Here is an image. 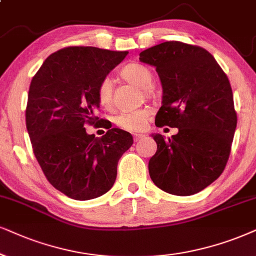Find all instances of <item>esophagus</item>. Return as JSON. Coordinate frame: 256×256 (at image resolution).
<instances>
[{
  "mask_svg": "<svg viewBox=\"0 0 256 256\" xmlns=\"http://www.w3.org/2000/svg\"><path fill=\"white\" fill-rule=\"evenodd\" d=\"M144 138H145V134H134V142H138V140H140V139H144Z\"/></svg>",
  "mask_w": 256,
  "mask_h": 256,
  "instance_id": "esophagus-1",
  "label": "esophagus"
}]
</instances>
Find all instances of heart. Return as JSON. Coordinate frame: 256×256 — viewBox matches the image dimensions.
I'll return each mask as SVG.
<instances>
[{"mask_svg": "<svg viewBox=\"0 0 256 256\" xmlns=\"http://www.w3.org/2000/svg\"><path fill=\"white\" fill-rule=\"evenodd\" d=\"M120 76L128 82L140 87L144 94L151 96L154 94L152 84L154 74L151 70L144 64L131 62L120 70ZM96 98L99 104L105 108H111L113 105V82L110 78H104L96 87ZM152 116L150 108H142L132 111H122L116 116L114 122L117 126L126 131H142L146 126L148 119Z\"/></svg>", "mask_w": 256, "mask_h": 256, "instance_id": "1", "label": "heart"}]
</instances>
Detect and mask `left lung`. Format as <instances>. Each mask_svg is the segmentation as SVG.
Returning <instances> with one entry per match:
<instances>
[{"mask_svg": "<svg viewBox=\"0 0 256 256\" xmlns=\"http://www.w3.org/2000/svg\"><path fill=\"white\" fill-rule=\"evenodd\" d=\"M139 60L156 67L163 87L154 124L178 128L168 139L152 134V182L171 195L200 192L218 178L230 154L238 116L228 76L208 50L180 41L148 48Z\"/></svg>", "mask_w": 256, "mask_h": 256, "instance_id": "left-lung-1", "label": "left lung"}]
</instances>
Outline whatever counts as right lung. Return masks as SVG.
Segmentation results:
<instances>
[{"mask_svg":"<svg viewBox=\"0 0 256 256\" xmlns=\"http://www.w3.org/2000/svg\"><path fill=\"white\" fill-rule=\"evenodd\" d=\"M128 52L72 46L50 54L33 76L26 108L32 148L48 182L73 200L104 195L132 136L96 116V87ZM86 124L108 128L98 138Z\"/></svg>","mask_w":256,"mask_h":256,"instance_id":"obj_1","label":"right lung"}]
</instances>
